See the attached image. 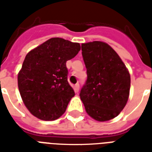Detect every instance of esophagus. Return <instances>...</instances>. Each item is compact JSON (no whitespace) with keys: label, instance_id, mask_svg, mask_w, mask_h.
<instances>
[{"label":"esophagus","instance_id":"34e87169","mask_svg":"<svg viewBox=\"0 0 152 152\" xmlns=\"http://www.w3.org/2000/svg\"><path fill=\"white\" fill-rule=\"evenodd\" d=\"M74 89H75V92L76 93L79 92V89H80L79 84H76V85L74 86Z\"/></svg>","mask_w":152,"mask_h":152}]
</instances>
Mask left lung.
Segmentation results:
<instances>
[{"label":"left lung","mask_w":152,"mask_h":152,"mask_svg":"<svg viewBox=\"0 0 152 152\" xmlns=\"http://www.w3.org/2000/svg\"><path fill=\"white\" fill-rule=\"evenodd\" d=\"M87 80L80 97L90 117L100 122L116 117L129 96L130 75L108 44L93 41L81 45Z\"/></svg>","instance_id":"8db88e82"}]
</instances>
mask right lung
Wrapping results in <instances>:
<instances>
[{"mask_svg":"<svg viewBox=\"0 0 152 152\" xmlns=\"http://www.w3.org/2000/svg\"><path fill=\"white\" fill-rule=\"evenodd\" d=\"M80 50L79 43L50 38L29 51L18 74L22 100L34 116L54 121L65 112L75 92L67 81V60Z\"/></svg>","mask_w":152,"mask_h":152,"instance_id":"obj_1","label":"right lung"}]
</instances>
